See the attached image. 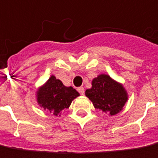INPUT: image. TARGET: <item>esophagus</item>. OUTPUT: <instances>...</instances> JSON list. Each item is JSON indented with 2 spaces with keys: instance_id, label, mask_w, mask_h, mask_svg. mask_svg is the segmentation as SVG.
Segmentation results:
<instances>
[{
  "instance_id": "esophagus-1",
  "label": "esophagus",
  "mask_w": 158,
  "mask_h": 158,
  "mask_svg": "<svg viewBox=\"0 0 158 158\" xmlns=\"http://www.w3.org/2000/svg\"><path fill=\"white\" fill-rule=\"evenodd\" d=\"M77 91L79 92L81 95H83V94H84V88H83V87H79V88L77 89Z\"/></svg>"
}]
</instances>
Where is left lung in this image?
Here are the masks:
<instances>
[{
    "label": "left lung",
    "mask_w": 158,
    "mask_h": 158,
    "mask_svg": "<svg viewBox=\"0 0 158 158\" xmlns=\"http://www.w3.org/2000/svg\"><path fill=\"white\" fill-rule=\"evenodd\" d=\"M96 109L116 115L128 99L123 87L107 75H100L92 81V88L85 92Z\"/></svg>",
    "instance_id": "8db88e82"
}]
</instances>
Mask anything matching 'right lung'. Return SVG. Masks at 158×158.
Masks as SVG:
<instances>
[{
	"mask_svg": "<svg viewBox=\"0 0 158 158\" xmlns=\"http://www.w3.org/2000/svg\"><path fill=\"white\" fill-rule=\"evenodd\" d=\"M78 96L79 93L76 89L64 86L62 81L52 76L37 92V101L44 110L47 109L55 116H60L61 111L68 109Z\"/></svg>",
	"mask_w": 158,
	"mask_h": 158,
	"instance_id": "obj_1",
	"label": "right lung"
}]
</instances>
